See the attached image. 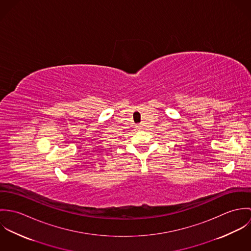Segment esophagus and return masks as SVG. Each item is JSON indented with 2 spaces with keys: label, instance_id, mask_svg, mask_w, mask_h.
Segmentation results:
<instances>
[{
  "label": "esophagus",
  "instance_id": "obj_1",
  "mask_svg": "<svg viewBox=\"0 0 251 251\" xmlns=\"http://www.w3.org/2000/svg\"><path fill=\"white\" fill-rule=\"evenodd\" d=\"M138 128H143V125H137Z\"/></svg>",
  "mask_w": 251,
  "mask_h": 251
}]
</instances>
